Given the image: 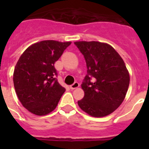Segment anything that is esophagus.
Instances as JSON below:
<instances>
[{"label":"esophagus","mask_w":149,"mask_h":149,"mask_svg":"<svg viewBox=\"0 0 149 149\" xmlns=\"http://www.w3.org/2000/svg\"><path fill=\"white\" fill-rule=\"evenodd\" d=\"M79 85H80V84H79L78 82H74L73 84H72V85H71L70 88L72 89H76V88L78 87Z\"/></svg>","instance_id":"obj_1"}]
</instances>
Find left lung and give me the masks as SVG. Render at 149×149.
Masks as SVG:
<instances>
[{
  "label": "left lung",
  "instance_id": "8db88e82",
  "mask_svg": "<svg viewBox=\"0 0 149 149\" xmlns=\"http://www.w3.org/2000/svg\"><path fill=\"white\" fill-rule=\"evenodd\" d=\"M84 55L87 74L81 87V110L94 117H103L115 111L127 93L130 76L120 55L110 45L99 42H76Z\"/></svg>",
  "mask_w": 149,
  "mask_h": 149
}]
</instances>
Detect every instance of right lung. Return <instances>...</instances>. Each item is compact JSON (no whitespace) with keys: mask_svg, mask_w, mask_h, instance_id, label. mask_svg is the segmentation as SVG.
I'll list each match as a JSON object with an SVG mask.
<instances>
[{"mask_svg":"<svg viewBox=\"0 0 149 149\" xmlns=\"http://www.w3.org/2000/svg\"><path fill=\"white\" fill-rule=\"evenodd\" d=\"M71 43L42 41L27 48L17 62L13 74L15 93L32 113L46 115L57 106L65 89L56 78L54 63Z\"/></svg>","mask_w":149,"mask_h":149,"instance_id":"right-lung-1","label":"right lung"}]
</instances>
